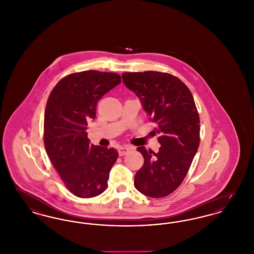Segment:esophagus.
Returning a JSON list of instances; mask_svg holds the SVG:
<instances>
[{"label":"esophagus","instance_id":"34e87169","mask_svg":"<svg viewBox=\"0 0 254 254\" xmlns=\"http://www.w3.org/2000/svg\"><path fill=\"white\" fill-rule=\"evenodd\" d=\"M130 150H131V147L129 145H124V146H120L119 147L118 152H119L120 156H124V155H126Z\"/></svg>","mask_w":254,"mask_h":254}]
</instances>
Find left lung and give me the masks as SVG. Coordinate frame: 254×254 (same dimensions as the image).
I'll use <instances>...</instances> for the list:
<instances>
[{
	"instance_id": "8db88e82",
	"label": "left lung",
	"mask_w": 254,
	"mask_h": 254,
	"mask_svg": "<svg viewBox=\"0 0 254 254\" xmlns=\"http://www.w3.org/2000/svg\"><path fill=\"white\" fill-rule=\"evenodd\" d=\"M123 82L139 97L143 109L155 123L158 152L137 147L144 165L137 171L134 186L148 197L172 193L188 174L200 143V119L193 96L181 80L169 73L125 72Z\"/></svg>"
}]
</instances>
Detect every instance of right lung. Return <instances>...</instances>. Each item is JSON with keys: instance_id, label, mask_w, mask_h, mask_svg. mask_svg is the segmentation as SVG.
I'll return each mask as SVG.
<instances>
[{"instance_id": "right-lung-1", "label": "right lung", "mask_w": 254, "mask_h": 254, "mask_svg": "<svg viewBox=\"0 0 254 254\" xmlns=\"http://www.w3.org/2000/svg\"><path fill=\"white\" fill-rule=\"evenodd\" d=\"M120 83L117 73H72L59 81L49 95L44 122L45 147L65 187L77 197H95L108 187L118 151L90 145L86 129L95 119L98 101Z\"/></svg>"}]
</instances>
